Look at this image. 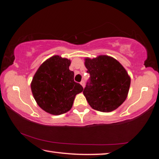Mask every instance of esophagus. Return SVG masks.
<instances>
[{
	"instance_id": "1",
	"label": "esophagus",
	"mask_w": 159,
	"mask_h": 159,
	"mask_svg": "<svg viewBox=\"0 0 159 159\" xmlns=\"http://www.w3.org/2000/svg\"><path fill=\"white\" fill-rule=\"evenodd\" d=\"M80 85L83 86V88L85 87V82H84V80H82V81L80 82Z\"/></svg>"
}]
</instances>
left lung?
<instances>
[{
  "label": "left lung",
  "instance_id": "1",
  "mask_svg": "<svg viewBox=\"0 0 159 159\" xmlns=\"http://www.w3.org/2000/svg\"><path fill=\"white\" fill-rule=\"evenodd\" d=\"M90 74L83 95L93 109L111 112L124 102L130 85V77L119 61L108 55L85 58Z\"/></svg>",
  "mask_w": 159,
  "mask_h": 159
}]
</instances>
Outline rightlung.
Returning <instances> with one entry per match:
<instances>
[{
	"label": "right lung",
	"instance_id": "obj_1",
	"mask_svg": "<svg viewBox=\"0 0 159 159\" xmlns=\"http://www.w3.org/2000/svg\"><path fill=\"white\" fill-rule=\"evenodd\" d=\"M71 60L54 55L42 63L35 73L31 89L36 103L47 113L60 115L69 111L75 97L83 90L70 71Z\"/></svg>",
	"mask_w": 159,
	"mask_h": 159
}]
</instances>
